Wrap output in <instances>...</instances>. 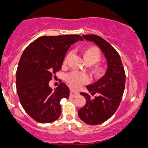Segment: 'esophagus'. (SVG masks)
<instances>
[{"label":"esophagus","mask_w":148,"mask_h":148,"mask_svg":"<svg viewBox=\"0 0 148 148\" xmlns=\"http://www.w3.org/2000/svg\"><path fill=\"white\" fill-rule=\"evenodd\" d=\"M77 95H79V92H75V91L73 90V89H71V92H70V97L74 98L75 97H77Z\"/></svg>","instance_id":"34e87169"}]
</instances>
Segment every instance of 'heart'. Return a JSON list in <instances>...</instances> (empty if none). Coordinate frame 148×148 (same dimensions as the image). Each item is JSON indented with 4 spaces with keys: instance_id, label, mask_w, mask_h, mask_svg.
Here are the masks:
<instances>
[{
    "instance_id": "heart-1",
    "label": "heart",
    "mask_w": 148,
    "mask_h": 148,
    "mask_svg": "<svg viewBox=\"0 0 148 148\" xmlns=\"http://www.w3.org/2000/svg\"><path fill=\"white\" fill-rule=\"evenodd\" d=\"M84 59L86 64L89 65H92L91 67V74L95 78H99L104 75L106 72V66L101 64L97 63L102 59V53L99 48L97 46H89L86 48L82 51ZM69 56L67 55L65 57L64 63H66L68 59ZM66 80L67 83L72 87L73 89H78L82 84L86 83L89 81V77L86 74L80 71H71L66 77Z\"/></svg>"
}]
</instances>
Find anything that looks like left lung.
<instances>
[{
	"label": "left lung",
	"mask_w": 148,
	"mask_h": 148,
	"mask_svg": "<svg viewBox=\"0 0 148 148\" xmlns=\"http://www.w3.org/2000/svg\"><path fill=\"white\" fill-rule=\"evenodd\" d=\"M82 37L99 46L107 61L105 75L86 86L92 96L95 95V97L87 93H80L86 99V104L79 110V117L88 125H99L110 119L118 108L125 90L126 76L120 55L111 44L99 36L89 34Z\"/></svg>",
	"instance_id": "8db88e82"
}]
</instances>
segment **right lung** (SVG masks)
<instances>
[{
  "label": "right lung",
  "instance_id": "obj_1",
  "mask_svg": "<svg viewBox=\"0 0 148 148\" xmlns=\"http://www.w3.org/2000/svg\"><path fill=\"white\" fill-rule=\"evenodd\" d=\"M79 35L44 36L33 41L23 51L16 71V89L22 107L39 123H50L61 114L60 101L69 98V89L62 82L54 91L49 82L61 69L69 47Z\"/></svg>",
  "mask_w": 148,
  "mask_h": 148
}]
</instances>
